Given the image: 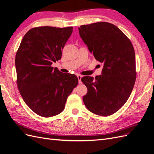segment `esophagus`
<instances>
[{"label": "esophagus", "mask_w": 154, "mask_h": 154, "mask_svg": "<svg viewBox=\"0 0 154 154\" xmlns=\"http://www.w3.org/2000/svg\"><path fill=\"white\" fill-rule=\"evenodd\" d=\"M77 78H78V82H79V83L81 84V83H82V80H81V79H82V76L80 75H77Z\"/></svg>", "instance_id": "34e87169"}]
</instances>
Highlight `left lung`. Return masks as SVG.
Listing matches in <instances>:
<instances>
[{
	"label": "left lung",
	"mask_w": 154,
	"mask_h": 154,
	"mask_svg": "<svg viewBox=\"0 0 154 154\" xmlns=\"http://www.w3.org/2000/svg\"><path fill=\"white\" fill-rule=\"evenodd\" d=\"M78 29L90 52L103 64L102 75L95 79L82 78L88 89L83 102L92 113L110 116L125 105L136 81L132 43L120 29L107 22L84 24Z\"/></svg>",
	"instance_id": "1"
}]
</instances>
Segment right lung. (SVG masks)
I'll return each instance as SVG.
<instances>
[{
  "instance_id": "1",
  "label": "right lung",
  "mask_w": 154,
  "mask_h": 154,
  "mask_svg": "<svg viewBox=\"0 0 154 154\" xmlns=\"http://www.w3.org/2000/svg\"><path fill=\"white\" fill-rule=\"evenodd\" d=\"M72 27L40 26L24 36L15 58L17 85L23 100L44 118L63 111L68 96L78 83L76 75L52 66L61 59Z\"/></svg>"
}]
</instances>
